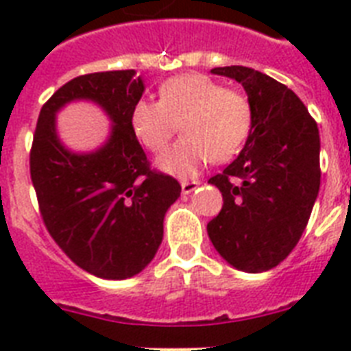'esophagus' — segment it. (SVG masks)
Returning a JSON list of instances; mask_svg holds the SVG:
<instances>
[{"label": "esophagus", "instance_id": "1", "mask_svg": "<svg viewBox=\"0 0 351 351\" xmlns=\"http://www.w3.org/2000/svg\"><path fill=\"white\" fill-rule=\"evenodd\" d=\"M198 182L195 180H182V193L184 195H189V193H193L195 189H197Z\"/></svg>", "mask_w": 351, "mask_h": 351}]
</instances>
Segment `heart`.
Returning <instances> with one entry per match:
<instances>
[{
	"instance_id": "1",
	"label": "heart",
	"mask_w": 351,
	"mask_h": 351,
	"mask_svg": "<svg viewBox=\"0 0 351 351\" xmlns=\"http://www.w3.org/2000/svg\"><path fill=\"white\" fill-rule=\"evenodd\" d=\"M253 111L247 96L224 89L202 74H184L160 85L158 101L140 100L131 123L138 140L153 153L169 143L180 123L184 136L158 158L164 171L191 176L211 160L228 162L250 136Z\"/></svg>"
}]
</instances>
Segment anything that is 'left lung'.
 I'll list each match as a JSON object with an SVG mask.
<instances>
[{"label":"left lung","mask_w":351,"mask_h":351,"mask_svg":"<svg viewBox=\"0 0 351 351\" xmlns=\"http://www.w3.org/2000/svg\"><path fill=\"white\" fill-rule=\"evenodd\" d=\"M237 80L253 111L244 149L209 178L224 206L208 224L215 250L247 273L267 271L293 251L321 186L317 121L293 90L255 69L215 67Z\"/></svg>","instance_id":"left-lung-1"}]
</instances>
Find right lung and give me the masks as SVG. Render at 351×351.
<instances>
[{
  "label": "right lung",
  "mask_w": 351,
  "mask_h": 351,
  "mask_svg": "<svg viewBox=\"0 0 351 351\" xmlns=\"http://www.w3.org/2000/svg\"><path fill=\"white\" fill-rule=\"evenodd\" d=\"M143 82L134 71L84 74L43 104L30 147V178L47 231L63 253L100 278L134 277L156 255L164 217L180 197L173 176L151 169L131 123ZM93 99L113 120L112 136L89 155L71 154L53 129L58 108Z\"/></svg>",
  "instance_id": "1"
}]
</instances>
